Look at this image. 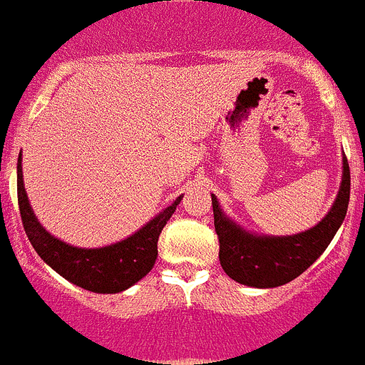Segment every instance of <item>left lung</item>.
Masks as SVG:
<instances>
[{
    "mask_svg": "<svg viewBox=\"0 0 365 365\" xmlns=\"http://www.w3.org/2000/svg\"><path fill=\"white\" fill-rule=\"evenodd\" d=\"M351 175L344 156L342 183L338 196L322 222L293 236H260L245 231L223 215L212 195L215 229L220 242V264L227 277L251 287H278L300 277L331 244L346 218L349 205Z\"/></svg>",
    "mask_w": 365,
    "mask_h": 365,
    "instance_id": "8db88e82",
    "label": "left lung"
}]
</instances>
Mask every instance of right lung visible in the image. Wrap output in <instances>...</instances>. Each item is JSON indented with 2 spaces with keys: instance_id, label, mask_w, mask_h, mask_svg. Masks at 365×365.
<instances>
[{
  "instance_id": "right-lung-1",
  "label": "right lung",
  "mask_w": 365,
  "mask_h": 365,
  "mask_svg": "<svg viewBox=\"0 0 365 365\" xmlns=\"http://www.w3.org/2000/svg\"><path fill=\"white\" fill-rule=\"evenodd\" d=\"M183 196L165 207L158 216L147 222L140 231L129 238L105 247L85 249L68 245L54 238L38 222L27 190L23 187L21 154L18 158V203L23 227L41 260L51 265L65 280L93 293H121L142 280L154 267L158 256V238L165 223L176 211Z\"/></svg>"
}]
</instances>
